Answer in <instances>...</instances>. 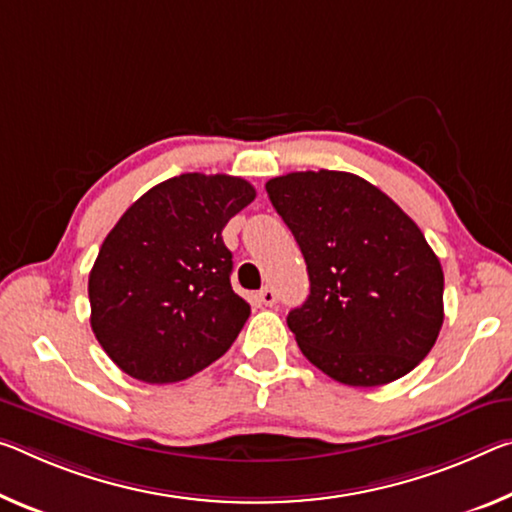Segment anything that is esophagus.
<instances>
[{"label": "esophagus", "instance_id": "1", "mask_svg": "<svg viewBox=\"0 0 512 512\" xmlns=\"http://www.w3.org/2000/svg\"><path fill=\"white\" fill-rule=\"evenodd\" d=\"M259 300H262L264 305L273 307L275 303H278V296H275V289L273 287H264L262 291H259Z\"/></svg>", "mask_w": 512, "mask_h": 512}]
</instances>
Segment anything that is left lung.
Segmentation results:
<instances>
[{"label": "left lung", "instance_id": "1", "mask_svg": "<svg viewBox=\"0 0 512 512\" xmlns=\"http://www.w3.org/2000/svg\"><path fill=\"white\" fill-rule=\"evenodd\" d=\"M266 193L310 275V296L287 316L305 358L351 387L415 369L444 321V273L417 223L342 170L273 177Z\"/></svg>", "mask_w": 512, "mask_h": 512}]
</instances>
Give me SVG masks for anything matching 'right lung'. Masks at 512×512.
<instances>
[{
	"label": "right lung",
	"mask_w": 512,
	"mask_h": 512,
	"mask_svg": "<svg viewBox=\"0 0 512 512\" xmlns=\"http://www.w3.org/2000/svg\"><path fill=\"white\" fill-rule=\"evenodd\" d=\"M253 200L241 177L184 173L152 186L113 225L88 275L91 328L129 376L177 383L237 339L250 305L232 291L221 234Z\"/></svg>",
	"instance_id": "right-lung-1"
}]
</instances>
